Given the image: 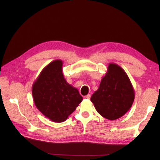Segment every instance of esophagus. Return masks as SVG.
Wrapping results in <instances>:
<instances>
[{
	"label": "esophagus",
	"instance_id": "esophagus-1",
	"mask_svg": "<svg viewBox=\"0 0 160 160\" xmlns=\"http://www.w3.org/2000/svg\"><path fill=\"white\" fill-rule=\"evenodd\" d=\"M90 98H91V95H90V94H88V95H87L84 96V98H85V99H90Z\"/></svg>",
	"mask_w": 160,
	"mask_h": 160
}]
</instances>
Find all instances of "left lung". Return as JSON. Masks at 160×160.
<instances>
[{"label":"left lung","mask_w":160,"mask_h":160,"mask_svg":"<svg viewBox=\"0 0 160 160\" xmlns=\"http://www.w3.org/2000/svg\"><path fill=\"white\" fill-rule=\"evenodd\" d=\"M134 98L135 91L126 72L118 65L109 63L91 101L102 117L115 120L132 108Z\"/></svg>","instance_id":"8db88e82"}]
</instances>
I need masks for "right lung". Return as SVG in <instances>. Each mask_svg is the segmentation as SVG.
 Here are the masks:
<instances>
[{
	"label": "right lung",
	"mask_w": 160,
	"mask_h": 160,
	"mask_svg": "<svg viewBox=\"0 0 160 160\" xmlns=\"http://www.w3.org/2000/svg\"><path fill=\"white\" fill-rule=\"evenodd\" d=\"M62 67L61 60L52 61L41 71L32 87L37 108L57 123L66 121L83 101L78 89L67 82Z\"/></svg>",
	"instance_id": "add662e5"
}]
</instances>
